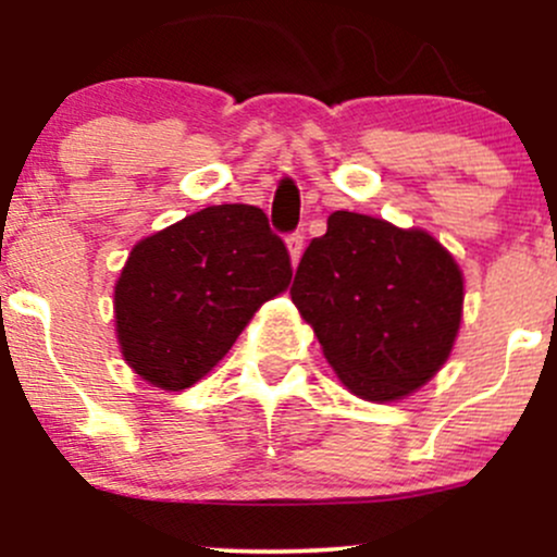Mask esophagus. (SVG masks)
I'll list each match as a JSON object with an SVG mask.
<instances>
[{
  "mask_svg": "<svg viewBox=\"0 0 557 557\" xmlns=\"http://www.w3.org/2000/svg\"><path fill=\"white\" fill-rule=\"evenodd\" d=\"M287 253H290L293 267H296L298 259H300V253H304V233L287 235Z\"/></svg>",
  "mask_w": 557,
  "mask_h": 557,
  "instance_id": "1",
  "label": "esophagus"
}]
</instances>
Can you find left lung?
Masks as SVG:
<instances>
[{"instance_id": "obj_1", "label": "left lung", "mask_w": 557, "mask_h": 557, "mask_svg": "<svg viewBox=\"0 0 557 557\" xmlns=\"http://www.w3.org/2000/svg\"><path fill=\"white\" fill-rule=\"evenodd\" d=\"M290 298L354 395L393 403L443 369L461 330L463 274L421 227L332 212L300 259Z\"/></svg>"}]
</instances>
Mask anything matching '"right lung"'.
<instances>
[{
    "label": "right lung",
    "instance_id": "1",
    "mask_svg": "<svg viewBox=\"0 0 557 557\" xmlns=\"http://www.w3.org/2000/svg\"><path fill=\"white\" fill-rule=\"evenodd\" d=\"M290 277L285 243L259 207L188 214L138 240L114 283L120 354L159 389L196 385Z\"/></svg>",
    "mask_w": 557,
    "mask_h": 557
}]
</instances>
